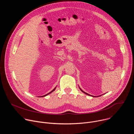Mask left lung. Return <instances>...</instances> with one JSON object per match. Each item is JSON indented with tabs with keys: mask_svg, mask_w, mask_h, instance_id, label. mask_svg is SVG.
<instances>
[{
	"mask_svg": "<svg viewBox=\"0 0 134 134\" xmlns=\"http://www.w3.org/2000/svg\"><path fill=\"white\" fill-rule=\"evenodd\" d=\"M79 88H80V89L81 90V91L82 92H83L84 93H85V94H86V95H90V96H92V97H94V96H92V95H90V94H88V93H87L85 92H84V91H83V90H82V89H81V88L80 87H79ZM101 95H99V96H97V97H100V96H101Z\"/></svg>",
	"mask_w": 134,
	"mask_h": 134,
	"instance_id": "8db88e82",
	"label": "left lung"
}]
</instances>
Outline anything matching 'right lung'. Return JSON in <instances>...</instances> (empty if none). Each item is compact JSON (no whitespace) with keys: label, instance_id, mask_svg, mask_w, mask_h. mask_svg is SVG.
Masks as SVG:
<instances>
[{"label":"right lung","instance_id":"add662e5","mask_svg":"<svg viewBox=\"0 0 134 134\" xmlns=\"http://www.w3.org/2000/svg\"><path fill=\"white\" fill-rule=\"evenodd\" d=\"M55 88H56V87L54 88H53V90H52L50 92H49V93H48V94H46V95H43V96H41V97H46V96H47V95H48V94H50L51 93H52V92H53L55 90Z\"/></svg>","mask_w":134,"mask_h":134}]
</instances>
